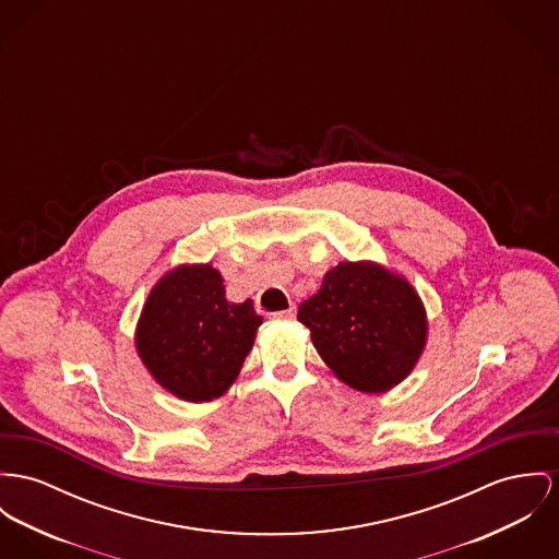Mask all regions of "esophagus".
Listing matches in <instances>:
<instances>
[{"instance_id": "esophagus-1", "label": "esophagus", "mask_w": 559, "mask_h": 559, "mask_svg": "<svg viewBox=\"0 0 559 559\" xmlns=\"http://www.w3.org/2000/svg\"><path fill=\"white\" fill-rule=\"evenodd\" d=\"M270 317H272V319H276V321H287V319H294V317H296V306L292 304L289 308H285V310H278V312H272Z\"/></svg>"}]
</instances>
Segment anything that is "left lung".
Listing matches in <instances>:
<instances>
[{"instance_id": "left-lung-1", "label": "left lung", "mask_w": 559, "mask_h": 559, "mask_svg": "<svg viewBox=\"0 0 559 559\" xmlns=\"http://www.w3.org/2000/svg\"><path fill=\"white\" fill-rule=\"evenodd\" d=\"M321 359L348 386L383 393L402 383L428 341L424 301L413 285L372 261H343L300 304Z\"/></svg>"}]
</instances>
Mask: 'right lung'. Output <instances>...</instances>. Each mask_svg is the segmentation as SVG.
I'll return each mask as SVG.
<instances>
[{
  "label": "right lung",
  "mask_w": 559,
  "mask_h": 559,
  "mask_svg": "<svg viewBox=\"0 0 559 559\" xmlns=\"http://www.w3.org/2000/svg\"><path fill=\"white\" fill-rule=\"evenodd\" d=\"M261 321L253 300L227 301L223 276L211 263L178 265L148 294L135 348L153 379L176 397L211 402L240 374Z\"/></svg>",
  "instance_id": "obj_1"
}]
</instances>
